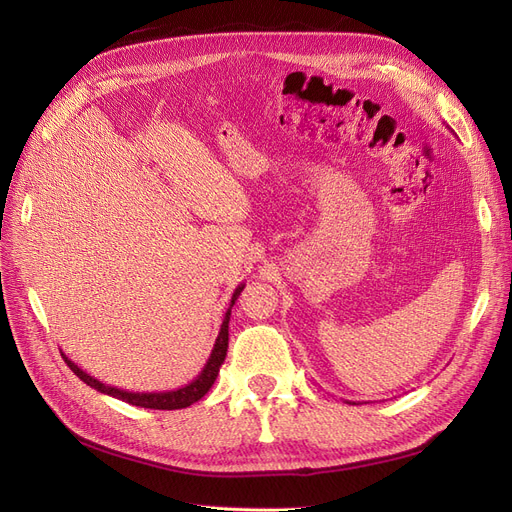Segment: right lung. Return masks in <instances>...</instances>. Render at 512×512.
Segmentation results:
<instances>
[{
  "instance_id": "add662e5",
  "label": "right lung",
  "mask_w": 512,
  "mask_h": 512,
  "mask_svg": "<svg viewBox=\"0 0 512 512\" xmlns=\"http://www.w3.org/2000/svg\"><path fill=\"white\" fill-rule=\"evenodd\" d=\"M242 288H245V284L238 286L236 292L232 294V303H230V309L234 307L238 294L242 292ZM230 309L224 317V324H222V330H220V336L218 340H215V346H213V353L205 365V369L201 371L199 378L195 382H191L184 388H178L174 392H153V394H141V392H126V390H120V388H112V386H105L101 384L99 380L91 378L89 373H85L83 369H78L66 355L64 361L68 363V367L78 375L80 380H83L87 386L103 392V394H110L114 398H120L124 402H130V405L134 407H143V409H159V411H174V409H186L191 407L193 402L201 400L207 390L213 386L215 378H218V371H220V365L224 363L226 359V351H228V321H230Z\"/></svg>"
}]
</instances>
